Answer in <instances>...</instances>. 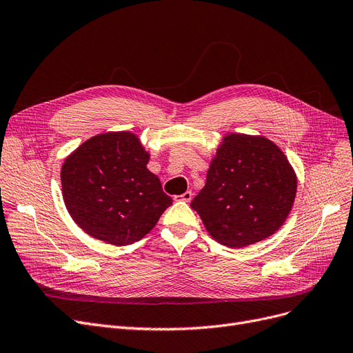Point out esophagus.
<instances>
[{"label":"esophagus","mask_w":353,"mask_h":353,"mask_svg":"<svg viewBox=\"0 0 353 353\" xmlns=\"http://www.w3.org/2000/svg\"><path fill=\"white\" fill-rule=\"evenodd\" d=\"M179 200L181 201H185V203H190L192 200V192L187 191V192H184L182 195H179Z\"/></svg>","instance_id":"34e87169"}]
</instances>
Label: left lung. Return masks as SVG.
Instances as JSON below:
<instances>
[{"mask_svg":"<svg viewBox=\"0 0 353 353\" xmlns=\"http://www.w3.org/2000/svg\"><path fill=\"white\" fill-rule=\"evenodd\" d=\"M297 194V175L284 152L265 136L225 134L211 159L195 210L216 242L239 249L272 236Z\"/></svg>","mask_w":353,"mask_h":353,"instance_id":"8db88e82","label":"left lung"}]
</instances>
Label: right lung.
Masks as SVG:
<instances>
[{
  "mask_svg": "<svg viewBox=\"0 0 353 353\" xmlns=\"http://www.w3.org/2000/svg\"><path fill=\"white\" fill-rule=\"evenodd\" d=\"M150 154L130 132H107L66 157L62 195L79 228L110 245L125 246L145 237L172 199L146 168Z\"/></svg>",
  "mask_w": 353,
  "mask_h": 353,
  "instance_id": "right-lung-1",
  "label": "right lung"
}]
</instances>
